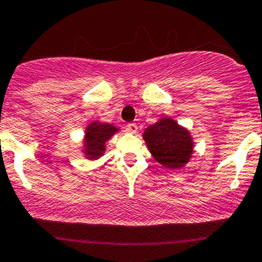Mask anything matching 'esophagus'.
Here are the masks:
<instances>
[{
  "instance_id": "obj_1",
  "label": "esophagus",
  "mask_w": 262,
  "mask_h": 262,
  "mask_svg": "<svg viewBox=\"0 0 262 262\" xmlns=\"http://www.w3.org/2000/svg\"><path fill=\"white\" fill-rule=\"evenodd\" d=\"M126 130L132 134H136L137 132H138V125H137L136 123H129L128 125H126Z\"/></svg>"
}]
</instances>
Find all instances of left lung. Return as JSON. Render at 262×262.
Segmentation results:
<instances>
[{
  "label": "left lung",
  "mask_w": 262,
  "mask_h": 262,
  "mask_svg": "<svg viewBox=\"0 0 262 262\" xmlns=\"http://www.w3.org/2000/svg\"><path fill=\"white\" fill-rule=\"evenodd\" d=\"M153 158L169 169H181L191 161L194 143L191 133L172 118H162L143 133Z\"/></svg>",
  "instance_id": "8db88e82"
}]
</instances>
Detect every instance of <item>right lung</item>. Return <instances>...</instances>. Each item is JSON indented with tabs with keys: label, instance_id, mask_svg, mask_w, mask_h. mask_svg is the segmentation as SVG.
<instances>
[{
	"label": "right lung",
	"instance_id": "add662e5",
	"mask_svg": "<svg viewBox=\"0 0 262 262\" xmlns=\"http://www.w3.org/2000/svg\"><path fill=\"white\" fill-rule=\"evenodd\" d=\"M119 130L114 124L101 123L99 120H93L88 124L81 144V152L85 158L96 161L103 157L106 149V142Z\"/></svg>",
	"mask_w": 262,
	"mask_h": 262
}]
</instances>
